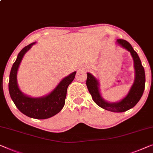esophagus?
Here are the masks:
<instances>
[{"mask_svg": "<svg viewBox=\"0 0 153 153\" xmlns=\"http://www.w3.org/2000/svg\"><path fill=\"white\" fill-rule=\"evenodd\" d=\"M83 69V70H84V68H83V69Z\"/></svg>", "mask_w": 153, "mask_h": 153, "instance_id": "1", "label": "esophagus"}]
</instances>
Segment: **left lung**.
<instances>
[{
    "mask_svg": "<svg viewBox=\"0 0 153 153\" xmlns=\"http://www.w3.org/2000/svg\"><path fill=\"white\" fill-rule=\"evenodd\" d=\"M117 42V44L130 51L134 60L135 79L128 95L120 102L109 103V102H106L101 97L98 87V82L89 73H87V79H86V83L93 101L97 105L107 111L116 113H122L132 108L140 101L145 88L146 77L144 69L141 62L140 59L136 51H135V50L132 47L131 45L126 40L123 39H118Z\"/></svg>",
    "mask_w": 153,
    "mask_h": 153,
    "instance_id": "left-lung-1",
    "label": "left lung"
}]
</instances>
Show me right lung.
Returning a JSON list of instances; mask_svg holds the SVG:
<instances>
[{"label":"right lung","instance_id":"1","mask_svg":"<svg viewBox=\"0 0 153 153\" xmlns=\"http://www.w3.org/2000/svg\"><path fill=\"white\" fill-rule=\"evenodd\" d=\"M35 42L27 45L18 53L16 60L11 67L9 91L11 100L18 110L29 117L44 120L51 117L62 110L65 104L67 88L76 76L75 71L64 78L55 89L47 96L33 98L24 95L19 89L17 84V71L25 53Z\"/></svg>","mask_w":153,"mask_h":153}]
</instances>
